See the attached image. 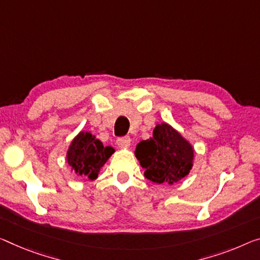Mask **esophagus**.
<instances>
[{
    "label": "esophagus",
    "instance_id": "obj_1",
    "mask_svg": "<svg viewBox=\"0 0 260 260\" xmlns=\"http://www.w3.org/2000/svg\"><path fill=\"white\" fill-rule=\"evenodd\" d=\"M116 143L119 147H127L131 143V138L129 137V136H125V137H119V138H117Z\"/></svg>",
    "mask_w": 260,
    "mask_h": 260
}]
</instances>
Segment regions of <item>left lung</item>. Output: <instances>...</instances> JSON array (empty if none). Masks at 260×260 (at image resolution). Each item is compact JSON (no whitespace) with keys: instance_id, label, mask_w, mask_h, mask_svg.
<instances>
[{"instance_id":"obj_1","label":"left lung","mask_w":260,"mask_h":260,"mask_svg":"<svg viewBox=\"0 0 260 260\" xmlns=\"http://www.w3.org/2000/svg\"><path fill=\"white\" fill-rule=\"evenodd\" d=\"M135 154L145 178L155 183L173 185L193 167V146L167 123L157 124L152 137L137 144Z\"/></svg>"}]
</instances>
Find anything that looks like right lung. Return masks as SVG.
Instances as JSON below:
<instances>
[{
    "label": "right lung",
    "instance_id": "right-lung-1",
    "mask_svg": "<svg viewBox=\"0 0 260 260\" xmlns=\"http://www.w3.org/2000/svg\"><path fill=\"white\" fill-rule=\"evenodd\" d=\"M114 152L113 147L103 146L88 131H81L72 141L67 150V164L77 175L94 180L98 178L101 167Z\"/></svg>",
    "mask_w": 260,
    "mask_h": 260
}]
</instances>
